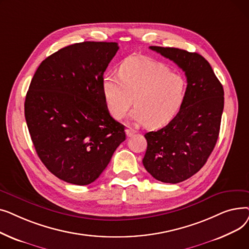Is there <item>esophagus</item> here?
<instances>
[{
	"label": "esophagus",
	"mask_w": 249,
	"mask_h": 249,
	"mask_svg": "<svg viewBox=\"0 0 249 249\" xmlns=\"http://www.w3.org/2000/svg\"><path fill=\"white\" fill-rule=\"evenodd\" d=\"M136 133V130L132 129V128H129V129H126V135L127 137H131L132 135H134Z\"/></svg>",
	"instance_id": "esophagus-1"
}]
</instances>
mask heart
Returning <instances> with one entry per match:
<instances>
[{
  "label": "heart",
  "mask_w": 249,
  "mask_h": 249,
  "mask_svg": "<svg viewBox=\"0 0 249 249\" xmlns=\"http://www.w3.org/2000/svg\"><path fill=\"white\" fill-rule=\"evenodd\" d=\"M102 89L115 119L125 117L134 99L136 107L130 120L158 127L171 121L178 111L185 98L186 82L181 74L171 71L160 61L134 57L121 65L118 75L105 74Z\"/></svg>",
  "instance_id": "heart-1"
}]
</instances>
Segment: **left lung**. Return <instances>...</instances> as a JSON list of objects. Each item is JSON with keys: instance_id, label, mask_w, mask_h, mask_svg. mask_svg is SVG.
<instances>
[{"instance_id": "left-lung-1", "label": "left lung", "mask_w": 249, "mask_h": 249, "mask_svg": "<svg viewBox=\"0 0 249 249\" xmlns=\"http://www.w3.org/2000/svg\"><path fill=\"white\" fill-rule=\"evenodd\" d=\"M185 71L187 89L177 116L165 127L144 135L143 165L155 178L178 184L197 174L212 153L219 136L224 89L210 63L197 52L149 46Z\"/></svg>"}]
</instances>
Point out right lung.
Here are the masks:
<instances>
[{
	"mask_svg": "<svg viewBox=\"0 0 249 249\" xmlns=\"http://www.w3.org/2000/svg\"><path fill=\"white\" fill-rule=\"evenodd\" d=\"M116 42L63 47L39 65L25 99V119L48 171L77 186L95 181L126 139L111 117L102 81Z\"/></svg>",
	"mask_w": 249,
	"mask_h": 249,
	"instance_id": "obj_1",
	"label": "right lung"
}]
</instances>
